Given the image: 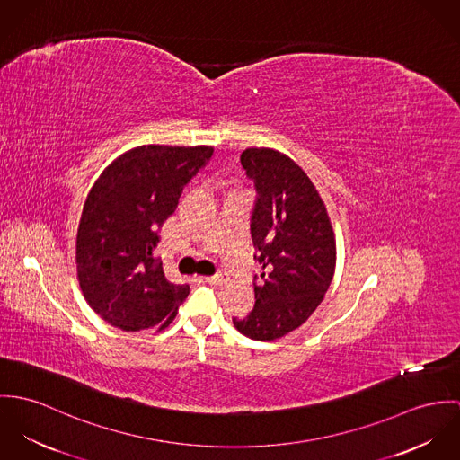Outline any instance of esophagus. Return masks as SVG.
<instances>
[{"instance_id":"obj_1","label":"esophagus","mask_w":460,"mask_h":460,"mask_svg":"<svg viewBox=\"0 0 460 460\" xmlns=\"http://www.w3.org/2000/svg\"><path fill=\"white\" fill-rule=\"evenodd\" d=\"M226 279H227L226 271H218V273H215V275H211V277H205V282L213 284V286H220L222 282H226Z\"/></svg>"}]
</instances>
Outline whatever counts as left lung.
Returning a JSON list of instances; mask_svg holds the SVG:
<instances>
[{
  "label": "left lung",
  "instance_id": "1",
  "mask_svg": "<svg viewBox=\"0 0 460 460\" xmlns=\"http://www.w3.org/2000/svg\"><path fill=\"white\" fill-rule=\"evenodd\" d=\"M240 162L254 181L251 234L262 271L254 275L252 312L233 324L252 341H273L323 302L335 271V238L314 183L289 156L249 148Z\"/></svg>",
  "mask_w": 460,
  "mask_h": 460
}]
</instances>
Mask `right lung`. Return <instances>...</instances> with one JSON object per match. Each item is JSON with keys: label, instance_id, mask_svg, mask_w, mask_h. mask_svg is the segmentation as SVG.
<instances>
[{"label": "right lung", "instance_id": "right-lung-1", "mask_svg": "<svg viewBox=\"0 0 460 460\" xmlns=\"http://www.w3.org/2000/svg\"><path fill=\"white\" fill-rule=\"evenodd\" d=\"M213 148L141 146L116 158L92 187L77 229V277L90 306L116 328H165L189 284L165 279L158 231Z\"/></svg>", "mask_w": 460, "mask_h": 460}]
</instances>
